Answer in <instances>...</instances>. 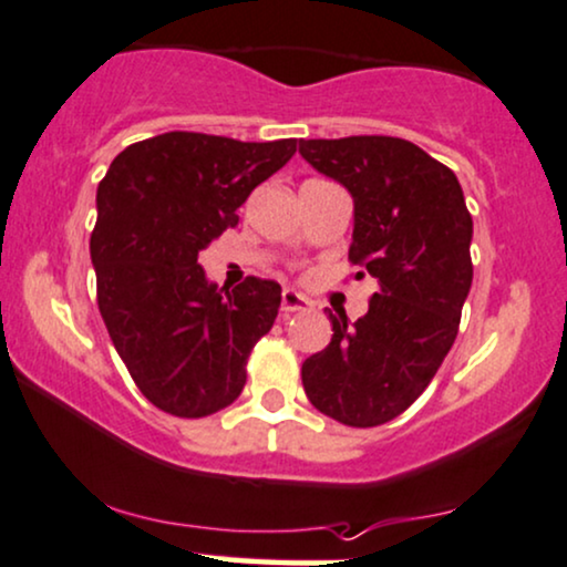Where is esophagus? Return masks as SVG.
I'll return each mask as SVG.
<instances>
[{"label":"esophagus","instance_id":"34e87169","mask_svg":"<svg viewBox=\"0 0 567 567\" xmlns=\"http://www.w3.org/2000/svg\"><path fill=\"white\" fill-rule=\"evenodd\" d=\"M309 309H311V301L309 298H303L301 292L296 290L282 292V306H279V311H282L285 317H290V313H298V311H309Z\"/></svg>","mask_w":567,"mask_h":567}]
</instances>
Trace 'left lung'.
<instances>
[{"label": "left lung", "mask_w": 567, "mask_h": 567, "mask_svg": "<svg viewBox=\"0 0 567 567\" xmlns=\"http://www.w3.org/2000/svg\"><path fill=\"white\" fill-rule=\"evenodd\" d=\"M298 150L351 193L349 261L378 279L357 322L330 311L332 340L303 361V391L340 425H385L420 399L454 346L473 285V216L452 168L414 142L364 134L301 140Z\"/></svg>", "instance_id": "1"}]
</instances>
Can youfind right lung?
<instances>
[{
	"label": "right lung",
	"instance_id": "right-lung-1",
	"mask_svg": "<svg viewBox=\"0 0 567 567\" xmlns=\"http://www.w3.org/2000/svg\"><path fill=\"white\" fill-rule=\"evenodd\" d=\"M296 145L168 132L128 145L100 182L89 240L97 306L136 388L161 412L208 417L243 393L282 288L245 277L216 290L197 254L240 221L237 208Z\"/></svg>",
	"mask_w": 567,
	"mask_h": 567
}]
</instances>
